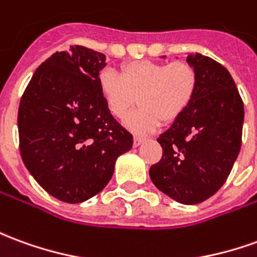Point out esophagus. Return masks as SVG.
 <instances>
[{
    "label": "esophagus",
    "mask_w": 257,
    "mask_h": 257,
    "mask_svg": "<svg viewBox=\"0 0 257 257\" xmlns=\"http://www.w3.org/2000/svg\"><path fill=\"white\" fill-rule=\"evenodd\" d=\"M142 143H143V139H142V138H138V136H136V138H134V146L135 147L141 146Z\"/></svg>",
    "instance_id": "34e87169"
}]
</instances>
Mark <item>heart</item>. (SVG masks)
<instances>
[{
  "instance_id": "b5f03b06",
  "label": "heart",
  "mask_w": 257,
  "mask_h": 257,
  "mask_svg": "<svg viewBox=\"0 0 257 257\" xmlns=\"http://www.w3.org/2000/svg\"><path fill=\"white\" fill-rule=\"evenodd\" d=\"M105 105L116 119L125 118L138 100L141 108L123 121L136 135H149L174 122L188 110L197 89L196 71L186 62L138 61L122 66L121 76L110 69L98 75Z\"/></svg>"
}]
</instances>
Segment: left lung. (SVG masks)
<instances>
[{"label": "left lung", "mask_w": 257, "mask_h": 257, "mask_svg": "<svg viewBox=\"0 0 257 257\" xmlns=\"http://www.w3.org/2000/svg\"><path fill=\"white\" fill-rule=\"evenodd\" d=\"M186 62L196 71L195 97L157 138L163 157L149 174L172 200L197 204L213 196L232 170L241 150L243 103L221 64L199 53L189 54Z\"/></svg>", "instance_id": "obj_1"}]
</instances>
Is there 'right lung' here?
Segmentation results:
<instances>
[{
  "label": "right lung",
  "instance_id": "right-lung-1",
  "mask_svg": "<svg viewBox=\"0 0 257 257\" xmlns=\"http://www.w3.org/2000/svg\"><path fill=\"white\" fill-rule=\"evenodd\" d=\"M105 55L82 46L54 53L33 73L18 111L23 163L66 203L101 192L134 136L114 119L98 87Z\"/></svg>",
  "mask_w": 257,
  "mask_h": 257
}]
</instances>
